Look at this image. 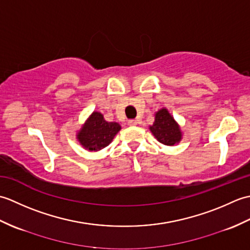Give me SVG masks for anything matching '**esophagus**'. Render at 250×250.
<instances>
[{"label": "esophagus", "mask_w": 250, "mask_h": 250, "mask_svg": "<svg viewBox=\"0 0 250 250\" xmlns=\"http://www.w3.org/2000/svg\"><path fill=\"white\" fill-rule=\"evenodd\" d=\"M128 125H132V126L136 125H137V120H135V119H130V120L128 121Z\"/></svg>", "instance_id": "34e87169"}]
</instances>
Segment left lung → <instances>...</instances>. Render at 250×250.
Instances as JSON below:
<instances>
[{
  "instance_id": "1",
  "label": "left lung",
  "mask_w": 250,
  "mask_h": 250,
  "mask_svg": "<svg viewBox=\"0 0 250 250\" xmlns=\"http://www.w3.org/2000/svg\"><path fill=\"white\" fill-rule=\"evenodd\" d=\"M150 131L159 142L167 146L177 144L182 139L179 126L166 108H162L156 114V119L150 126Z\"/></svg>"
}]
</instances>
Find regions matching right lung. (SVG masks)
Segmentation results:
<instances>
[{
    "mask_svg": "<svg viewBox=\"0 0 250 250\" xmlns=\"http://www.w3.org/2000/svg\"><path fill=\"white\" fill-rule=\"evenodd\" d=\"M120 129L119 124L106 121L102 114L94 111L78 133L77 139L86 149L98 151L108 146Z\"/></svg>",
    "mask_w": 250,
    "mask_h": 250,
    "instance_id": "right-lung-1",
    "label": "right lung"
}]
</instances>
